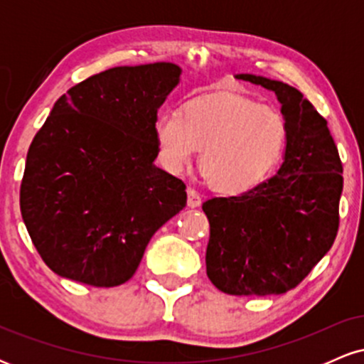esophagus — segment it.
<instances>
[{
  "instance_id": "esophagus-1",
  "label": "esophagus",
  "mask_w": 364,
  "mask_h": 364,
  "mask_svg": "<svg viewBox=\"0 0 364 364\" xmlns=\"http://www.w3.org/2000/svg\"><path fill=\"white\" fill-rule=\"evenodd\" d=\"M186 193H188V200H186L188 207H190V208H195V207H200V205H202V196H200L198 193H196V191L193 190V188H188Z\"/></svg>"
}]
</instances>
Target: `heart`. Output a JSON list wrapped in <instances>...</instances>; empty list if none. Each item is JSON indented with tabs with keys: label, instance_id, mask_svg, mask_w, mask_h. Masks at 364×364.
Here are the masks:
<instances>
[{
	"label": "heart",
	"instance_id": "heart-1",
	"mask_svg": "<svg viewBox=\"0 0 364 364\" xmlns=\"http://www.w3.org/2000/svg\"><path fill=\"white\" fill-rule=\"evenodd\" d=\"M154 140L161 164L181 173L200 152V169L223 195L262 186L281 166L289 141L282 112L236 94L205 95L159 112Z\"/></svg>",
	"mask_w": 364,
	"mask_h": 364
}]
</instances>
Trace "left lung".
I'll list each match as a JSON object with an SVG mask.
<instances>
[{"instance_id":"1","label":"left lung","mask_w":364,"mask_h":364,"mask_svg":"<svg viewBox=\"0 0 364 364\" xmlns=\"http://www.w3.org/2000/svg\"><path fill=\"white\" fill-rule=\"evenodd\" d=\"M274 92L289 127L281 168L250 193L203 203L210 240L207 275L235 296L282 294L327 255L339 229L342 164L327 121L287 83L240 73Z\"/></svg>"}]
</instances>
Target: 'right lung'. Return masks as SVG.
Returning a JSON list of instances; mask_svg holds the SVG:
<instances>
[{
    "label": "right lung",
    "mask_w": 364,
    "mask_h": 364,
    "mask_svg": "<svg viewBox=\"0 0 364 364\" xmlns=\"http://www.w3.org/2000/svg\"><path fill=\"white\" fill-rule=\"evenodd\" d=\"M179 77L174 63L116 66L54 102L20 186L25 228L54 274L119 286L157 229L185 208V183L154 164V121Z\"/></svg>",
    "instance_id": "1"
}]
</instances>
